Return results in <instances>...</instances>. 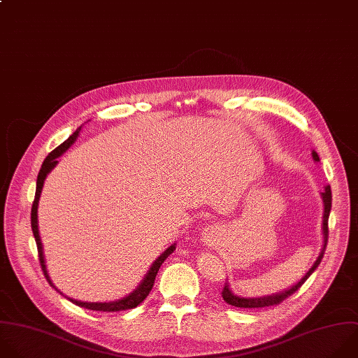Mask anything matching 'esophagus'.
Instances as JSON below:
<instances>
[{
    "instance_id": "esophagus-1",
    "label": "esophagus",
    "mask_w": 358,
    "mask_h": 358,
    "mask_svg": "<svg viewBox=\"0 0 358 358\" xmlns=\"http://www.w3.org/2000/svg\"><path fill=\"white\" fill-rule=\"evenodd\" d=\"M202 234H203V242L206 245H212L213 241L217 237V230H216V227L210 226V227H206Z\"/></svg>"
}]
</instances>
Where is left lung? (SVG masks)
<instances>
[{
	"instance_id": "obj_1",
	"label": "left lung",
	"mask_w": 358,
	"mask_h": 358,
	"mask_svg": "<svg viewBox=\"0 0 358 358\" xmlns=\"http://www.w3.org/2000/svg\"><path fill=\"white\" fill-rule=\"evenodd\" d=\"M312 157L315 162H319V156L316 152H312ZM322 198H323V203H324V212H323V234H324V241H323V249L317 257V260L315 262V264L312 266V268L303 275V278H301V281L298 284H295L294 287H291L289 289L271 295V296H264V298H241V296H236L231 294V291L229 289L227 282L224 284L223 289H222V298L226 303L236 306V308H267V306H274V305H280L284 299H287L288 296H291L294 292H296L302 284L310 277V274L317 268V266L320 264L326 246H327V239H329V213L331 209V189L327 185L324 188V191L322 192Z\"/></svg>"
}]
</instances>
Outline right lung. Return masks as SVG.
Here are the masks:
<instances>
[{"instance_id":"obj_1","label":"right lung","mask_w":358,"mask_h":358,"mask_svg":"<svg viewBox=\"0 0 358 358\" xmlns=\"http://www.w3.org/2000/svg\"><path fill=\"white\" fill-rule=\"evenodd\" d=\"M81 128H78L67 141H64L60 146H57L53 152L49 153V156L45 159L43 164H42V169L38 174V181H36V192H35V199H34V203H32V210H31V224H32V231H34V236H35V241H36V246H38V255H39V262H41V267L43 270V274L48 280V282L50 284V287H53L55 289H57L50 278H49V274L46 271V266H45V259H43V249H42V242H41V236H39V230H38V202H39V196H41V192H42V187H43V182H45V178L48 176V173L57 164V157L62 156L77 139L78 136V132H80ZM176 250V245L170 246L152 266V268L149 270L148 275L145 277V280L142 281V284L138 287L136 291H134L129 296L121 299V301H115V302H103V303H94V302H80V301H76V299H71L69 298L73 303H76L77 306H81L84 309H90V310H99V312H119V310H128V309H134L136 308L138 305H141L146 296L150 294L153 285H155V280H156V275L159 273V268L160 266L164 263V260Z\"/></svg>"}]
</instances>
